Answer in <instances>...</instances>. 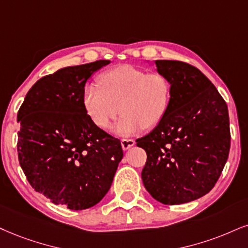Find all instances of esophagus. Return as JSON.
<instances>
[{
    "label": "esophagus",
    "mask_w": 248,
    "mask_h": 248,
    "mask_svg": "<svg viewBox=\"0 0 248 248\" xmlns=\"http://www.w3.org/2000/svg\"><path fill=\"white\" fill-rule=\"evenodd\" d=\"M121 143H122V148H123L124 151H127V149L134 146L136 141H134L133 139H122Z\"/></svg>",
    "instance_id": "1"
}]
</instances>
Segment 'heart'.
I'll use <instances>...</instances> for the list:
<instances>
[{"mask_svg": "<svg viewBox=\"0 0 248 248\" xmlns=\"http://www.w3.org/2000/svg\"><path fill=\"white\" fill-rule=\"evenodd\" d=\"M97 85L82 91V106L99 129L114 126L118 136L127 137L158 125L169 111L172 85L164 73L147 72L132 65H118L97 77Z\"/></svg>", "mask_w": 248, "mask_h": 248, "instance_id": "1", "label": "heart"}]
</instances>
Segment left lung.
<instances>
[{
    "label": "left lung",
    "mask_w": 248,
    "mask_h": 248,
    "mask_svg": "<svg viewBox=\"0 0 248 248\" xmlns=\"http://www.w3.org/2000/svg\"><path fill=\"white\" fill-rule=\"evenodd\" d=\"M172 85L169 111L147 136L137 139L147 161L141 171L155 200L180 204L207 194L221 176L230 151L225 101L200 70L180 61H155Z\"/></svg>",
    "instance_id": "left-lung-1"
}]
</instances>
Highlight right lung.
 Segmentation results:
<instances>
[{
  "mask_svg": "<svg viewBox=\"0 0 248 248\" xmlns=\"http://www.w3.org/2000/svg\"><path fill=\"white\" fill-rule=\"evenodd\" d=\"M101 60L68 66L39 79L18 110V160L27 180L55 204L93 207L109 191L123 157L121 141L95 126L82 91Z\"/></svg>",
  "mask_w": 248,
  "mask_h": 248,
  "instance_id": "add662e5",
  "label": "right lung"
}]
</instances>
